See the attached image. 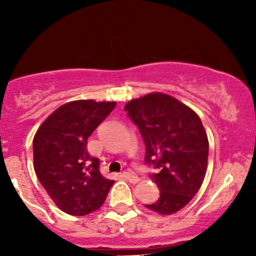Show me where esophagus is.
I'll use <instances>...</instances> for the list:
<instances>
[{"instance_id":"obj_1","label":"esophagus","mask_w":256,"mask_h":256,"mask_svg":"<svg viewBox=\"0 0 256 256\" xmlns=\"http://www.w3.org/2000/svg\"><path fill=\"white\" fill-rule=\"evenodd\" d=\"M122 176H124V178H126V180L131 183H138V180H140V178L136 176L135 174H132V172H124Z\"/></svg>"}]
</instances>
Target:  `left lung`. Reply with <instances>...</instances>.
Instances as JSON below:
<instances>
[{
    "mask_svg": "<svg viewBox=\"0 0 256 256\" xmlns=\"http://www.w3.org/2000/svg\"><path fill=\"white\" fill-rule=\"evenodd\" d=\"M146 146L144 162L158 168L150 178L158 186L160 198L151 210L168 216L197 194L208 162V138L200 116L187 105L162 92H151L125 105Z\"/></svg>",
    "mask_w": 256,
    "mask_h": 256,
    "instance_id": "1",
    "label": "left lung"
}]
</instances>
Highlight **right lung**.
Listing matches in <instances>:
<instances>
[{
    "label": "right lung",
    "instance_id": "add662e5",
    "mask_svg": "<svg viewBox=\"0 0 256 256\" xmlns=\"http://www.w3.org/2000/svg\"><path fill=\"white\" fill-rule=\"evenodd\" d=\"M115 102L76 100L46 118L33 138L38 180L64 213L86 216L105 202L114 184L100 174L99 158L88 152V138L109 116Z\"/></svg>",
    "mask_w": 256,
    "mask_h": 256
}]
</instances>
